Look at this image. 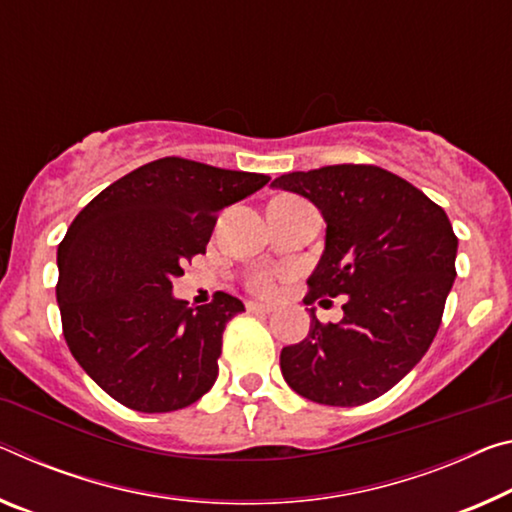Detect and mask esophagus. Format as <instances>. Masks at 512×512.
<instances>
[{
    "mask_svg": "<svg viewBox=\"0 0 512 512\" xmlns=\"http://www.w3.org/2000/svg\"><path fill=\"white\" fill-rule=\"evenodd\" d=\"M246 310H248L250 314H269V312L273 310V307H271V305H264V303H248Z\"/></svg>",
    "mask_w": 512,
    "mask_h": 512,
    "instance_id": "1",
    "label": "esophagus"
}]
</instances>
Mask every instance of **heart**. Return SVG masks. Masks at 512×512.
Returning a JSON list of instances; mask_svg holds the SVG:
<instances>
[{"label":"heart","mask_w":512,"mask_h":512,"mask_svg":"<svg viewBox=\"0 0 512 512\" xmlns=\"http://www.w3.org/2000/svg\"><path fill=\"white\" fill-rule=\"evenodd\" d=\"M250 285H253L255 291H269L271 289V278L266 273H259V275H255Z\"/></svg>","instance_id":"obj_1"}]
</instances>
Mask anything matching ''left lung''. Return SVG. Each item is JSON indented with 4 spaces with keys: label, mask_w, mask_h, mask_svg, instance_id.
Listing matches in <instances>:
<instances>
[{
    "label": "left lung",
    "mask_w": 512,
    "mask_h": 512,
    "mask_svg": "<svg viewBox=\"0 0 512 512\" xmlns=\"http://www.w3.org/2000/svg\"><path fill=\"white\" fill-rule=\"evenodd\" d=\"M271 186L307 198L326 221L305 303L346 296L339 323L323 326L312 310L307 337L282 348V376L314 403L378 399L415 369L442 323L458 253L449 216L378 166L287 173Z\"/></svg>",
    "instance_id": "8db88e82"
}]
</instances>
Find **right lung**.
<instances>
[{"label":"right lung","instance_id":"1","mask_svg":"<svg viewBox=\"0 0 512 512\" xmlns=\"http://www.w3.org/2000/svg\"><path fill=\"white\" fill-rule=\"evenodd\" d=\"M269 180L166 157L120 177L77 214L56 253V300L72 358L111 399L173 412L212 389L223 330L246 307L225 291L191 307L173 296V280L205 253L216 214Z\"/></svg>","mask_w":512,"mask_h":512}]
</instances>
